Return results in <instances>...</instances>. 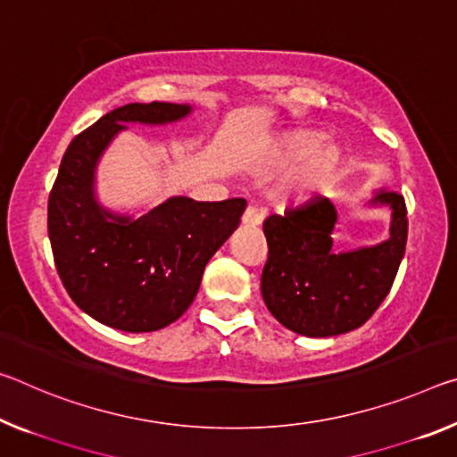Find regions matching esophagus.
Returning <instances> with one entry per match:
<instances>
[{
	"label": "esophagus",
	"mask_w": 457,
	"mask_h": 457,
	"mask_svg": "<svg viewBox=\"0 0 457 457\" xmlns=\"http://www.w3.org/2000/svg\"><path fill=\"white\" fill-rule=\"evenodd\" d=\"M264 209H258L256 205H248L242 215V221L245 226H260L264 221Z\"/></svg>",
	"instance_id": "34e87169"
}]
</instances>
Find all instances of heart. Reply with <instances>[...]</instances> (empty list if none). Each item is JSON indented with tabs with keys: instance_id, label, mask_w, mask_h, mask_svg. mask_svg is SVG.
I'll return each mask as SVG.
<instances>
[{
	"instance_id": "obj_1",
	"label": "heart",
	"mask_w": 457,
	"mask_h": 457,
	"mask_svg": "<svg viewBox=\"0 0 457 457\" xmlns=\"http://www.w3.org/2000/svg\"><path fill=\"white\" fill-rule=\"evenodd\" d=\"M296 169L287 179L282 189L295 201H309L323 193L337 179L344 166V152L331 142H321V136L309 129H295L274 144L266 158V169Z\"/></svg>"
}]
</instances>
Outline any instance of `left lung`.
<instances>
[{
  "label": "left lung",
  "mask_w": 457,
  "mask_h": 457,
  "mask_svg": "<svg viewBox=\"0 0 457 457\" xmlns=\"http://www.w3.org/2000/svg\"><path fill=\"white\" fill-rule=\"evenodd\" d=\"M372 203L393 209L390 237L344 254L331 250L337 213L328 197L264 221L262 299L285 328L309 337L339 336L364 325L386 299L407 245V205L395 191H380Z\"/></svg>",
  "instance_id": "8db88e82"
}]
</instances>
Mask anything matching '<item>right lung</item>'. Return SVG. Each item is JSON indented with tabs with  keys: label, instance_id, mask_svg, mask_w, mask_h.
Instances as JSON below:
<instances>
[{
	"label": "right lung",
	"instance_id": "obj_1",
	"mask_svg": "<svg viewBox=\"0 0 457 457\" xmlns=\"http://www.w3.org/2000/svg\"><path fill=\"white\" fill-rule=\"evenodd\" d=\"M191 105L129 104L72 137L48 197V237L56 272L79 309L113 329H162L199 291L203 270L240 226L245 199L170 197L134 220L96 201V166L129 121L169 124Z\"/></svg>",
	"mask_w": 457,
	"mask_h": 457
}]
</instances>
